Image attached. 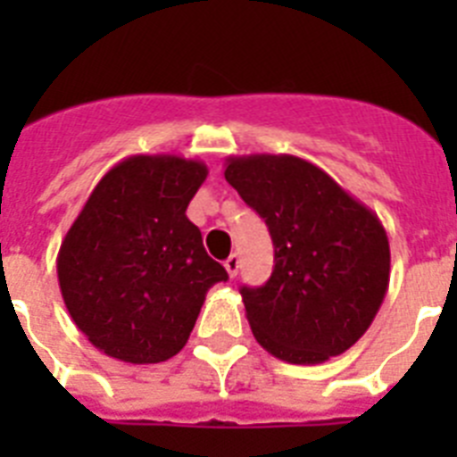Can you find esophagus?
Returning a JSON list of instances; mask_svg holds the SVG:
<instances>
[{
    "label": "esophagus",
    "mask_w": 457,
    "mask_h": 457,
    "mask_svg": "<svg viewBox=\"0 0 457 457\" xmlns=\"http://www.w3.org/2000/svg\"><path fill=\"white\" fill-rule=\"evenodd\" d=\"M224 268H226V272H228V277H236L237 270H240V258H237L236 253H231V256L224 261Z\"/></svg>",
    "instance_id": "obj_1"
}]
</instances>
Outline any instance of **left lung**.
Returning <instances> with one entry per match:
<instances>
[{
	"mask_svg": "<svg viewBox=\"0 0 457 457\" xmlns=\"http://www.w3.org/2000/svg\"><path fill=\"white\" fill-rule=\"evenodd\" d=\"M224 176L274 245L268 284L240 290L256 341L304 366L353 348L389 288V237L378 215L297 155H231Z\"/></svg>",
	"mask_w": 457,
	"mask_h": 457,
	"instance_id": "8db88e82",
	"label": "left lung"
}]
</instances>
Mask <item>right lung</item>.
Listing matches in <instances>:
<instances>
[{
	"instance_id": "right-lung-1",
	"label": "right lung",
	"mask_w": 457,
	"mask_h": 457,
	"mask_svg": "<svg viewBox=\"0 0 457 457\" xmlns=\"http://www.w3.org/2000/svg\"><path fill=\"white\" fill-rule=\"evenodd\" d=\"M208 167L130 155L104 173L56 256L63 304L88 341L125 364H160L187 343L208 293L228 274L185 210Z\"/></svg>"
}]
</instances>
